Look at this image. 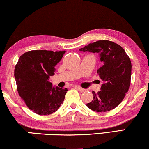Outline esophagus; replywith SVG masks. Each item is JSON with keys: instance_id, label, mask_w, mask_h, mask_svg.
I'll list each match as a JSON object with an SVG mask.
<instances>
[{"instance_id": "obj_1", "label": "esophagus", "mask_w": 149, "mask_h": 149, "mask_svg": "<svg viewBox=\"0 0 149 149\" xmlns=\"http://www.w3.org/2000/svg\"><path fill=\"white\" fill-rule=\"evenodd\" d=\"M75 88L77 90V91H80V92H85L86 91V89L82 88H81V87H79V86H75Z\"/></svg>"}]
</instances>
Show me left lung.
<instances>
[{"mask_svg": "<svg viewBox=\"0 0 149 149\" xmlns=\"http://www.w3.org/2000/svg\"><path fill=\"white\" fill-rule=\"evenodd\" d=\"M100 54L103 65L97 74L104 81L97 93L93 91V100L86 106L94 111L106 112L113 109L122 101L131 81L130 58L120 45L109 40H98L79 49Z\"/></svg>", "mask_w": 149, "mask_h": 149, "instance_id": "left-lung-1", "label": "left lung"}]
</instances>
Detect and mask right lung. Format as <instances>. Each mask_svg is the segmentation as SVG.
Wrapping results in <instances>:
<instances>
[{
    "label": "right lung",
    "mask_w": 149,
    "mask_h": 149,
    "mask_svg": "<svg viewBox=\"0 0 149 149\" xmlns=\"http://www.w3.org/2000/svg\"><path fill=\"white\" fill-rule=\"evenodd\" d=\"M65 51L33 50L20 56L14 75L17 89L28 107L38 115H50L63 102L68 88L53 87L49 77Z\"/></svg>",
    "instance_id": "1"
}]
</instances>
